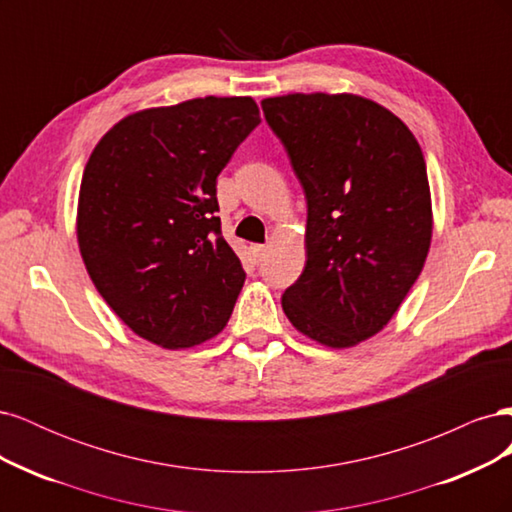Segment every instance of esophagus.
<instances>
[{
  "mask_svg": "<svg viewBox=\"0 0 512 512\" xmlns=\"http://www.w3.org/2000/svg\"><path fill=\"white\" fill-rule=\"evenodd\" d=\"M267 252H269V245H252V256H254L256 262H260L262 258H265Z\"/></svg>",
  "mask_w": 512,
  "mask_h": 512,
  "instance_id": "1",
  "label": "esophagus"
}]
</instances>
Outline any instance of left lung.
Listing matches in <instances>:
<instances>
[{
	"instance_id": "1",
	"label": "left lung",
	"mask_w": 512,
	"mask_h": 512,
	"mask_svg": "<svg viewBox=\"0 0 512 512\" xmlns=\"http://www.w3.org/2000/svg\"><path fill=\"white\" fill-rule=\"evenodd\" d=\"M305 200V269L282 297L292 327L327 348L380 333L421 275L433 211L410 128L356 94L265 98Z\"/></svg>"
}]
</instances>
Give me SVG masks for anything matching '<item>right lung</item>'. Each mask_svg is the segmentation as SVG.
<instances>
[{"instance_id":"obj_1","label":"right lung","mask_w":512,"mask_h":512,"mask_svg":"<svg viewBox=\"0 0 512 512\" xmlns=\"http://www.w3.org/2000/svg\"><path fill=\"white\" fill-rule=\"evenodd\" d=\"M260 123L250 96L194 98L117 121L91 151L76 241L128 327L166 350L224 331L245 282L222 237L215 179Z\"/></svg>"}]
</instances>
